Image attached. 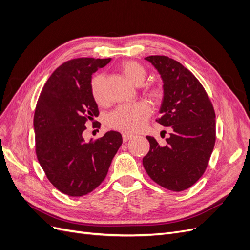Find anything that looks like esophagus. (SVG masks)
I'll return each mask as SVG.
<instances>
[{"mask_svg":"<svg viewBox=\"0 0 250 250\" xmlns=\"http://www.w3.org/2000/svg\"><path fill=\"white\" fill-rule=\"evenodd\" d=\"M132 138H133V135H132V134H129V133H127V132L123 133V141H124V142L129 141V140H130V139H132Z\"/></svg>","mask_w":250,"mask_h":250,"instance_id":"1","label":"esophagus"}]
</instances>
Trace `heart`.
Returning <instances> with one entry per match:
<instances>
[{
	"label": "heart",
	"instance_id": "obj_1",
	"mask_svg": "<svg viewBox=\"0 0 250 250\" xmlns=\"http://www.w3.org/2000/svg\"><path fill=\"white\" fill-rule=\"evenodd\" d=\"M120 71L125 78L134 85H140L146 77V71L135 62L129 60L120 65ZM104 76L102 74H96L90 80V93L93 99L98 104L105 102L103 93ZM148 96L153 102H162L165 97V90L160 85L151 86L148 89ZM150 107L146 103L137 102L130 105H123L113 110L108 117V125L123 132H137L145 126L150 117Z\"/></svg>",
	"mask_w": 250,
	"mask_h": 250
}]
</instances>
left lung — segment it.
Returning <instances> with one entry per match:
<instances>
[{"mask_svg": "<svg viewBox=\"0 0 250 250\" xmlns=\"http://www.w3.org/2000/svg\"><path fill=\"white\" fill-rule=\"evenodd\" d=\"M145 59L164 81L163 116L157 122L169 128L170 137L164 145L147 137L150 150L143 158L144 168L161 187L185 191L208 167L216 142L215 110L199 80L180 62L163 55Z\"/></svg>", "mask_w": 250, "mask_h": 250, "instance_id": "8db88e82", "label": "left lung"}]
</instances>
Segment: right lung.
<instances>
[{
	"label": "right lung",
	"mask_w": 250,
	"mask_h": 250,
	"mask_svg": "<svg viewBox=\"0 0 250 250\" xmlns=\"http://www.w3.org/2000/svg\"><path fill=\"white\" fill-rule=\"evenodd\" d=\"M110 58H74L52 73L34 112L35 152L50 183L62 193L80 197L94 191L107 175L123 143L118 131L86 143V122L97 123L98 105L90 93L92 75ZM97 123L93 127H99Z\"/></svg>",
	"instance_id": "add662e5"
}]
</instances>
